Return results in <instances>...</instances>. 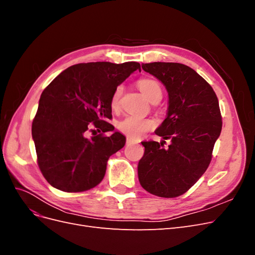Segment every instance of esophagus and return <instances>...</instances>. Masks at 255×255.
<instances>
[{"instance_id":"esophagus-1","label":"esophagus","mask_w":255,"mask_h":255,"mask_svg":"<svg viewBox=\"0 0 255 255\" xmlns=\"http://www.w3.org/2000/svg\"><path fill=\"white\" fill-rule=\"evenodd\" d=\"M127 143H128V144H132V143H138V141H137V140H135V139H133V138H129V137H128V139H127Z\"/></svg>"}]
</instances>
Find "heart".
Returning a JSON list of instances; mask_svg holds the SVG:
<instances>
[{"label":"heart","instance_id":"1","mask_svg":"<svg viewBox=\"0 0 255 255\" xmlns=\"http://www.w3.org/2000/svg\"><path fill=\"white\" fill-rule=\"evenodd\" d=\"M137 86L142 92V95L152 103L154 101H160L163 97V90L158 82L152 79H141L138 81ZM123 92V87L118 86L116 88L112 97V107L117 109L120 103V98ZM154 122L149 119L136 117V116H128L118 123V129L121 133L133 138H139L145 132L152 129Z\"/></svg>","mask_w":255,"mask_h":255}]
</instances>
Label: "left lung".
I'll list each match as a JSON object with an SVG mask.
<instances>
[{
    "label": "left lung",
    "mask_w": 255,
    "mask_h": 255,
    "mask_svg": "<svg viewBox=\"0 0 255 255\" xmlns=\"http://www.w3.org/2000/svg\"><path fill=\"white\" fill-rule=\"evenodd\" d=\"M142 69L163 83L168 92L166 119L155 134L164 140L142 141L138 163L142 188L163 198L185 194L205 172L222 121L215 91L201 75L177 63L142 64ZM166 139L172 142L165 149Z\"/></svg>",
    "instance_id": "obj_1"
}]
</instances>
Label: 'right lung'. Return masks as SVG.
Listing matches in <instances>:
<instances>
[{"label":"right lung","mask_w":255,"mask_h":255,"mask_svg":"<svg viewBox=\"0 0 255 255\" xmlns=\"http://www.w3.org/2000/svg\"><path fill=\"white\" fill-rule=\"evenodd\" d=\"M139 63L79 64L54 79L40 97L32 125L38 166L53 187L80 192L103 180L107 160L126 144L111 123L112 97ZM100 133L91 138L88 130ZM110 132V135H104Z\"/></svg>","instance_id":"obj_1"}]
</instances>
